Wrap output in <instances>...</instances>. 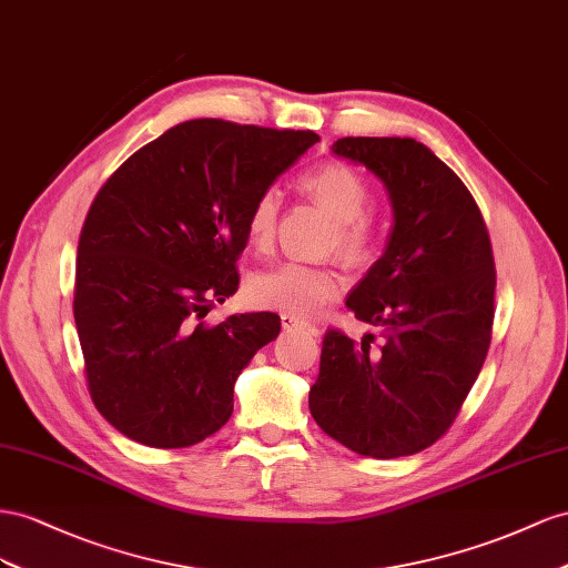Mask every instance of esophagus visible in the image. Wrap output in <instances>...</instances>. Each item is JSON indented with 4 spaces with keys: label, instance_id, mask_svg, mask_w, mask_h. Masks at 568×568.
Returning a JSON list of instances; mask_svg holds the SVG:
<instances>
[{
    "label": "esophagus",
    "instance_id": "34e87169",
    "mask_svg": "<svg viewBox=\"0 0 568 568\" xmlns=\"http://www.w3.org/2000/svg\"><path fill=\"white\" fill-rule=\"evenodd\" d=\"M281 323H283L285 331H306V333H314V335L318 333V328L312 326L310 321H304L295 314H281Z\"/></svg>",
    "mask_w": 568,
    "mask_h": 568
}]
</instances>
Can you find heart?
Masks as SVG:
<instances>
[{
  "label": "heart",
  "mask_w": 568,
  "mask_h": 568,
  "mask_svg": "<svg viewBox=\"0 0 568 568\" xmlns=\"http://www.w3.org/2000/svg\"><path fill=\"white\" fill-rule=\"evenodd\" d=\"M302 190L328 209L335 219L326 245L349 264H364L374 256L381 240V225L366 214L371 202L368 183L359 171L343 161H326L302 178ZM283 194L275 185L256 194L247 212V237L256 250H266L278 225ZM343 275L328 264L283 262L266 271H256L250 283V300L262 310L312 316L335 302L343 293Z\"/></svg>",
  "instance_id": "b5f03b06"
}]
</instances>
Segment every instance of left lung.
I'll return each mask as SVG.
<instances>
[{"instance_id": "1", "label": "left lung", "mask_w": 568, "mask_h": 568, "mask_svg": "<svg viewBox=\"0 0 568 568\" xmlns=\"http://www.w3.org/2000/svg\"><path fill=\"white\" fill-rule=\"evenodd\" d=\"M333 152L374 171L393 202L387 247L347 306L381 328L323 337L310 409L356 455L409 457L455 424L493 337L495 258L471 192L412 138H343Z\"/></svg>"}]
</instances>
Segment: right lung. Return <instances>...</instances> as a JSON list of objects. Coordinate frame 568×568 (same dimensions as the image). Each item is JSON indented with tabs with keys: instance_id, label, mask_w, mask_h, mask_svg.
Instances as JSON below:
<instances>
[{
	"instance_id": "obj_1",
	"label": "right lung",
	"mask_w": 568,
	"mask_h": 568,
	"mask_svg": "<svg viewBox=\"0 0 568 568\" xmlns=\"http://www.w3.org/2000/svg\"><path fill=\"white\" fill-rule=\"evenodd\" d=\"M318 142L221 119L178 123L97 192L78 240L73 316L88 390L135 443L190 447L233 414V387L281 316H204L240 285L254 197Z\"/></svg>"
}]
</instances>
